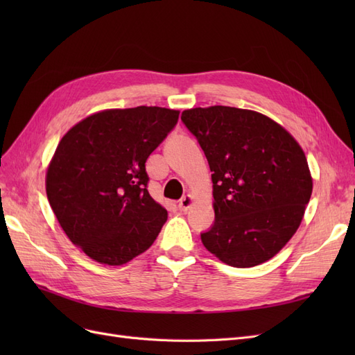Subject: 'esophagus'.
Wrapping results in <instances>:
<instances>
[{"label":"esophagus","mask_w":355,"mask_h":355,"mask_svg":"<svg viewBox=\"0 0 355 355\" xmlns=\"http://www.w3.org/2000/svg\"><path fill=\"white\" fill-rule=\"evenodd\" d=\"M192 204H194V198H192V196H185L179 201V210L187 211L192 206Z\"/></svg>","instance_id":"1"}]
</instances>
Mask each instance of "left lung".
Returning <instances> with one entry per match:
<instances>
[{
  "mask_svg": "<svg viewBox=\"0 0 355 355\" xmlns=\"http://www.w3.org/2000/svg\"><path fill=\"white\" fill-rule=\"evenodd\" d=\"M198 139L213 182V227L206 249L235 268L270 261L304 219L313 178L304 149L261 112L209 106L182 112Z\"/></svg>",
  "mask_w": 355,
  "mask_h": 355,
  "instance_id": "1",
  "label": "left lung"
}]
</instances>
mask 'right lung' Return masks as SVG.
Segmentation results:
<instances>
[{
    "label": "right lung",
    "mask_w": 355,
    "mask_h": 355,
    "mask_svg": "<svg viewBox=\"0 0 355 355\" xmlns=\"http://www.w3.org/2000/svg\"><path fill=\"white\" fill-rule=\"evenodd\" d=\"M178 118L161 106L105 110L60 139L47 167V198L90 259L124 265L155 241L167 210L149 196L145 163Z\"/></svg>",
    "instance_id": "obj_1"
}]
</instances>
